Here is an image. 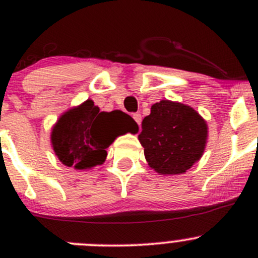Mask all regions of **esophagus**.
I'll use <instances>...</instances> for the list:
<instances>
[{
  "label": "esophagus",
  "instance_id": "obj_1",
  "mask_svg": "<svg viewBox=\"0 0 258 258\" xmlns=\"http://www.w3.org/2000/svg\"><path fill=\"white\" fill-rule=\"evenodd\" d=\"M133 119H135L136 122L138 123V126H141V122H142V115L138 114V112H136V114L132 115Z\"/></svg>",
  "mask_w": 258,
  "mask_h": 258
}]
</instances>
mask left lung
<instances>
[{"mask_svg": "<svg viewBox=\"0 0 258 258\" xmlns=\"http://www.w3.org/2000/svg\"><path fill=\"white\" fill-rule=\"evenodd\" d=\"M138 139L148 164L156 172L184 173L203 155L207 125L190 106L161 100L142 121Z\"/></svg>", "mask_w": 258, "mask_h": 258, "instance_id": "obj_1", "label": "left lung"}]
</instances>
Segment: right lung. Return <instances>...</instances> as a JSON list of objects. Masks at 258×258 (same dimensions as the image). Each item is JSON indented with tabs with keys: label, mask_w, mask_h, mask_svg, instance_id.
Listing matches in <instances>:
<instances>
[{
	"label": "right lung",
	"mask_w": 258,
	"mask_h": 258,
	"mask_svg": "<svg viewBox=\"0 0 258 258\" xmlns=\"http://www.w3.org/2000/svg\"><path fill=\"white\" fill-rule=\"evenodd\" d=\"M127 132H138V125L130 115L121 110L99 111L93 100L87 99L61 115L51 139L55 155L65 166L87 170L103 164L106 148Z\"/></svg>",
	"instance_id": "1"
}]
</instances>
